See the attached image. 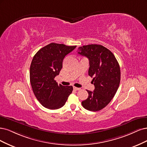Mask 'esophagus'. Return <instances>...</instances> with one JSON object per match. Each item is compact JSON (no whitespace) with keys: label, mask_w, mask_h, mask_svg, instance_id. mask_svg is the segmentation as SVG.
<instances>
[{"label":"esophagus","mask_w":147,"mask_h":147,"mask_svg":"<svg viewBox=\"0 0 147 147\" xmlns=\"http://www.w3.org/2000/svg\"><path fill=\"white\" fill-rule=\"evenodd\" d=\"M73 89L74 90L76 91V90H80V88H78V87H73Z\"/></svg>","instance_id":"34e87169"}]
</instances>
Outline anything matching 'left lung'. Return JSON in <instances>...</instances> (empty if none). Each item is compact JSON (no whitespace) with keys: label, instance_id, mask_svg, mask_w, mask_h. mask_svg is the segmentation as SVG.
I'll use <instances>...</instances> for the list:
<instances>
[{"label":"left lung","instance_id":"1","mask_svg":"<svg viewBox=\"0 0 147 147\" xmlns=\"http://www.w3.org/2000/svg\"><path fill=\"white\" fill-rule=\"evenodd\" d=\"M78 54L89 60L88 75L93 78V92L82 102L87 110L96 112L105 107L115 96L120 82V68L115 55L105 47L88 45L79 48Z\"/></svg>","mask_w":147,"mask_h":147}]
</instances>
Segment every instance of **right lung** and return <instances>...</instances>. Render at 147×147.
<instances>
[{
  "mask_svg": "<svg viewBox=\"0 0 147 147\" xmlns=\"http://www.w3.org/2000/svg\"><path fill=\"white\" fill-rule=\"evenodd\" d=\"M76 48L52 42L40 49L32 59L31 86L36 99L47 109L54 110L63 106L72 93V86L58 85L54 78L59 74L65 57Z\"/></svg>",
  "mask_w": 147,
  "mask_h": 147,
  "instance_id": "add662e5",
  "label": "right lung"
}]
</instances>
